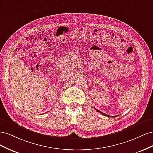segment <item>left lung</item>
<instances>
[{"label":"left lung","instance_id":"1","mask_svg":"<svg viewBox=\"0 0 153 153\" xmlns=\"http://www.w3.org/2000/svg\"><path fill=\"white\" fill-rule=\"evenodd\" d=\"M95 110H97V111H98V112H100V113H101V114H103V115H105V116H107V117H110V115H106V114H104V113H103V112H100V110H97V109H96V108H95ZM113 117H114V116H113Z\"/></svg>","mask_w":153,"mask_h":153}]
</instances>
